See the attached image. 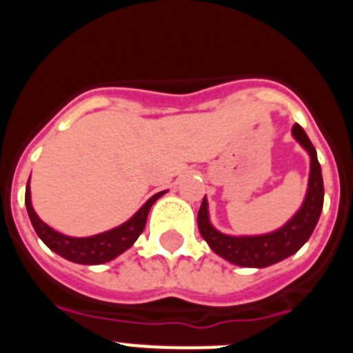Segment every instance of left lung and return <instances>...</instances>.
<instances>
[{"instance_id": "8db88e82", "label": "left lung", "mask_w": 353, "mask_h": 353, "mask_svg": "<svg viewBox=\"0 0 353 353\" xmlns=\"http://www.w3.org/2000/svg\"><path fill=\"white\" fill-rule=\"evenodd\" d=\"M293 138L297 139L311 157V173L310 183H307V194L301 210L293 215L292 219L277 232L267 233L258 236H232L217 232L208 221V203L203 198V203L198 212V228L199 233L207 240V244L214 252H217L224 260L240 267H254L263 269L269 265L277 263L292 256L313 233L323 207V179L322 168L316 159V150L310 141L307 134L304 132L299 123L293 125Z\"/></svg>"}]
</instances>
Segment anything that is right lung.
Returning <instances> with one entry per match:
<instances>
[{"mask_svg":"<svg viewBox=\"0 0 353 353\" xmlns=\"http://www.w3.org/2000/svg\"><path fill=\"white\" fill-rule=\"evenodd\" d=\"M164 192L166 191L157 192V194L152 196V198H150L148 201H146V203L127 221V223L121 224V226L114 228V230H109V232L99 233V235L84 236V239L61 235V233L54 232L52 228H49L48 224L40 221V217L35 214L33 207H31L30 180H28L24 201H26L28 215H30V221L31 224H33V228H35L37 235L42 239L43 244L48 245L51 251H54L56 254L63 256L65 260L74 261V263L101 265L120 256L121 252L127 251V249L138 240V236L141 235L143 230H145L146 217H148L150 208H152V205H154Z\"/></svg>","mask_w":353,"mask_h":353,"instance_id":"1","label":"right lung"}]
</instances>
